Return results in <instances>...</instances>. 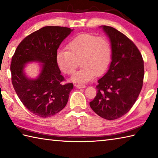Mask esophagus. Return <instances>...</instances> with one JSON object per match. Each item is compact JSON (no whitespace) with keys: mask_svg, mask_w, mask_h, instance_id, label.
<instances>
[{"mask_svg":"<svg viewBox=\"0 0 158 158\" xmlns=\"http://www.w3.org/2000/svg\"><path fill=\"white\" fill-rule=\"evenodd\" d=\"M75 86H76V88H79V89H81V88H85V85H84V84H77V85H75Z\"/></svg>","mask_w":158,"mask_h":158,"instance_id":"34e87169","label":"esophagus"}]
</instances>
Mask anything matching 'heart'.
Instances as JSON below:
<instances>
[{"label": "heart", "instance_id": "heart-1", "mask_svg": "<svg viewBox=\"0 0 158 158\" xmlns=\"http://www.w3.org/2000/svg\"><path fill=\"white\" fill-rule=\"evenodd\" d=\"M67 49L57 52L56 63L63 73L71 74L79 66L80 61L82 67L72 77L73 81H89L94 75L104 74L110 64L112 47L104 36L79 34L68 43Z\"/></svg>", "mask_w": 158, "mask_h": 158}]
</instances>
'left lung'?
I'll use <instances>...</instances> for the list:
<instances>
[{
  "mask_svg": "<svg viewBox=\"0 0 158 158\" xmlns=\"http://www.w3.org/2000/svg\"><path fill=\"white\" fill-rule=\"evenodd\" d=\"M110 39L112 61L98 80L97 94L90 106L94 113L108 120L118 119L133 107L141 92L144 61L134 43L114 27L103 25Z\"/></svg>",
  "mask_w": 158,
  "mask_h": 158,
  "instance_id": "1",
  "label": "left lung"
}]
</instances>
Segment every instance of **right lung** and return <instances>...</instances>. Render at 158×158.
I'll return each instance as SVG.
<instances>
[{"instance_id": "right-lung-1", "label": "right lung", "mask_w": 158, "mask_h": 158, "mask_svg": "<svg viewBox=\"0 0 158 158\" xmlns=\"http://www.w3.org/2000/svg\"><path fill=\"white\" fill-rule=\"evenodd\" d=\"M73 30L45 26L25 37L11 59L10 70L14 90L27 110L41 117L58 113L67 104L73 84H63L64 77L56 63V54L61 42ZM30 62H41V73L30 79L24 73Z\"/></svg>"}]
</instances>
